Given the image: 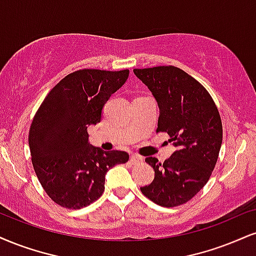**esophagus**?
<instances>
[{
	"mask_svg": "<svg viewBox=\"0 0 256 256\" xmlns=\"http://www.w3.org/2000/svg\"><path fill=\"white\" fill-rule=\"evenodd\" d=\"M130 161L132 163H136V162H142L143 161V158L140 155H137V154H132V155L130 156Z\"/></svg>",
	"mask_w": 256,
	"mask_h": 256,
	"instance_id": "esophagus-1",
	"label": "esophagus"
}]
</instances>
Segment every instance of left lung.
Listing matches in <instances>:
<instances>
[{
    "label": "left lung",
    "instance_id": "8db88e82",
    "mask_svg": "<svg viewBox=\"0 0 256 256\" xmlns=\"http://www.w3.org/2000/svg\"><path fill=\"white\" fill-rule=\"evenodd\" d=\"M134 72L158 101L156 132H167L176 148L163 163L156 158H146L155 170V178L140 190L164 208L184 204L205 186L217 163L223 140L220 112L208 92L176 66Z\"/></svg>",
    "mask_w": 256,
    "mask_h": 256
}]
</instances>
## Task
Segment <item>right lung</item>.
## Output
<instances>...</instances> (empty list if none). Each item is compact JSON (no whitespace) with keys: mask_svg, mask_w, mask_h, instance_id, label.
Instances as JSON below:
<instances>
[{"mask_svg":"<svg viewBox=\"0 0 256 256\" xmlns=\"http://www.w3.org/2000/svg\"><path fill=\"white\" fill-rule=\"evenodd\" d=\"M128 70L83 69L51 89L30 124L32 164L48 196L62 208H82L102 196L104 175L128 154L104 152L88 142L89 125L100 122L104 104L128 78Z\"/></svg>","mask_w":256,"mask_h":256,"instance_id":"add662e5","label":"right lung"}]
</instances>
